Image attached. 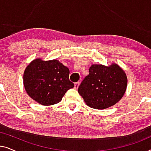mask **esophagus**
Returning <instances> with one entry per match:
<instances>
[{"label":"esophagus","mask_w":151,"mask_h":151,"mask_svg":"<svg viewBox=\"0 0 151 151\" xmlns=\"http://www.w3.org/2000/svg\"><path fill=\"white\" fill-rule=\"evenodd\" d=\"M79 85H80V82H76V83L74 84V88H75L76 89H77V88H78V86H79Z\"/></svg>","instance_id":"34e87169"}]
</instances>
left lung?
I'll return each instance as SVG.
<instances>
[{"mask_svg": "<svg viewBox=\"0 0 151 151\" xmlns=\"http://www.w3.org/2000/svg\"><path fill=\"white\" fill-rule=\"evenodd\" d=\"M127 86L126 73L118 65H93L78 87V93L88 106L104 109L122 98Z\"/></svg>", "mask_w": 151, "mask_h": 151, "instance_id": "8db88e82", "label": "left lung"}]
</instances>
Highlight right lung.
Returning a JSON list of instances; mask_svg holds the SVG:
<instances>
[{
  "instance_id": "right-lung-1",
  "label": "right lung",
  "mask_w": 151,
  "mask_h": 151,
  "mask_svg": "<svg viewBox=\"0 0 151 151\" xmlns=\"http://www.w3.org/2000/svg\"><path fill=\"white\" fill-rule=\"evenodd\" d=\"M23 83L29 96L45 106L60 102L74 87L69 80V69L57 60H34L24 70Z\"/></svg>"
}]
</instances>
